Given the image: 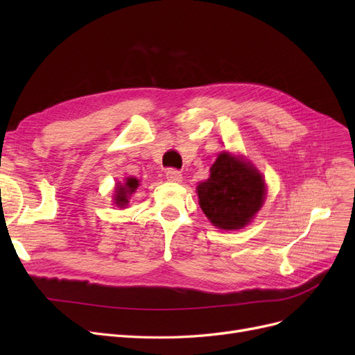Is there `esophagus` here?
<instances>
[{
	"label": "esophagus",
	"instance_id": "esophagus-1",
	"mask_svg": "<svg viewBox=\"0 0 355 355\" xmlns=\"http://www.w3.org/2000/svg\"><path fill=\"white\" fill-rule=\"evenodd\" d=\"M166 178H167V180H170V182H182L180 171L176 170V168H168V170L166 171Z\"/></svg>",
	"mask_w": 355,
	"mask_h": 355
}]
</instances>
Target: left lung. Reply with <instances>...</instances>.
Listing matches in <instances>:
<instances>
[{
	"label": "left lung",
	"mask_w": 355,
	"mask_h": 355,
	"mask_svg": "<svg viewBox=\"0 0 355 355\" xmlns=\"http://www.w3.org/2000/svg\"><path fill=\"white\" fill-rule=\"evenodd\" d=\"M198 202L213 227L241 230L252 222L265 201L263 176L250 161L222 153L210 167V176L197 187Z\"/></svg>",
	"instance_id": "8db88e82"
}]
</instances>
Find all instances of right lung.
Instances as JSON below:
<instances>
[{
    "instance_id": "obj_1",
    "label": "right lung",
    "mask_w": 355,
    "mask_h": 355,
    "mask_svg": "<svg viewBox=\"0 0 355 355\" xmlns=\"http://www.w3.org/2000/svg\"><path fill=\"white\" fill-rule=\"evenodd\" d=\"M139 187V180L136 178H125L123 184H118L115 187V194H114V202L118 207H125L128 204V198Z\"/></svg>"
}]
</instances>
